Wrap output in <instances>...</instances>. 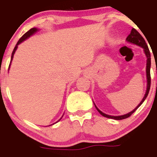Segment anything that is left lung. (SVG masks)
<instances>
[{
	"label": "left lung",
	"mask_w": 157,
	"mask_h": 157,
	"mask_svg": "<svg viewBox=\"0 0 157 157\" xmlns=\"http://www.w3.org/2000/svg\"><path fill=\"white\" fill-rule=\"evenodd\" d=\"M126 41L128 42L130 44H133L137 45V46H139V47L142 48L143 49L144 54H145V57H146V68H145V73H146V81H147V84H146V91H145V94L144 95L143 98L142 99V101H140V103L132 111L128 113L127 114H124V115L121 116H111L108 115V114H105L104 113H102L98 107L96 106V105L94 104V105L95 106L96 109L98 110V112L101 114L103 117H107V118H110V119H114V120H123V119H126L128 117H129L131 114L133 113L134 112H135V110L138 108L142 105L143 101H145V98H147L148 94H149V89H150V84H151V77H150V67H151V55L150 52L149 50V48H148L147 44L145 43V40H144V38L142 37V35L138 33V31L135 29H132L131 31V33L128 36V37L126 38Z\"/></svg>",
	"instance_id": "left-lung-1"
}]
</instances>
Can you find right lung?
<instances>
[{"label": "right lung", "mask_w": 157, "mask_h": 157, "mask_svg": "<svg viewBox=\"0 0 157 157\" xmlns=\"http://www.w3.org/2000/svg\"><path fill=\"white\" fill-rule=\"evenodd\" d=\"M39 30H40V29H37V28H36V27H33V28H32V29H29V31H27V32H26V33H25V34H24L23 36H22V37L20 38V39H19V41L17 42L16 45H15V48H14V50H13V52H12V56H11V62H10V65H9V67H8V70H9V69H10V66H11V63H12V59H13L14 55H15V52H16L17 48H18V45H19V44H20L22 43V42H23L24 40H26V39H28V38H29V37H30L31 36H33V35L34 34V33H36V32H37V31H39ZM62 117H61V118H60V119L59 120V121H56V123H54V124H56V123H57V122H59V121H60V120L62 119ZM53 124H51V125H53ZM51 125H49V126H51Z\"/></svg>", "instance_id": "1"}]
</instances>
